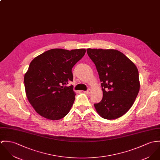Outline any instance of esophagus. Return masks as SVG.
I'll return each instance as SVG.
<instances>
[{
    "label": "esophagus",
    "instance_id": "34e87169",
    "mask_svg": "<svg viewBox=\"0 0 160 160\" xmlns=\"http://www.w3.org/2000/svg\"><path fill=\"white\" fill-rule=\"evenodd\" d=\"M92 92V90L90 89H88L87 91H84V93H87V94H90Z\"/></svg>",
    "mask_w": 160,
    "mask_h": 160
}]
</instances>
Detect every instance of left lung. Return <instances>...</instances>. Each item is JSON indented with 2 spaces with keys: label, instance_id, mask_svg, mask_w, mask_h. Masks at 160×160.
I'll return each instance as SVG.
<instances>
[{
  "label": "left lung",
  "instance_id": "1",
  "mask_svg": "<svg viewBox=\"0 0 160 160\" xmlns=\"http://www.w3.org/2000/svg\"><path fill=\"white\" fill-rule=\"evenodd\" d=\"M87 52L96 66L102 82V98L94 104L97 112L108 120L123 116L131 108L139 91L136 66L116 49L88 48Z\"/></svg>",
  "mask_w": 160,
  "mask_h": 160
}]
</instances>
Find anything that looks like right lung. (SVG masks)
Returning a JSON list of instances; mask_svg holds the SVG:
<instances>
[{"mask_svg": "<svg viewBox=\"0 0 160 160\" xmlns=\"http://www.w3.org/2000/svg\"><path fill=\"white\" fill-rule=\"evenodd\" d=\"M85 49H52L32 60L24 74L26 94L35 111L44 118L58 120L65 116L74 102L72 69L84 56Z\"/></svg>", "mask_w": 160, "mask_h": 160, "instance_id": "obj_1", "label": "right lung"}]
</instances>
